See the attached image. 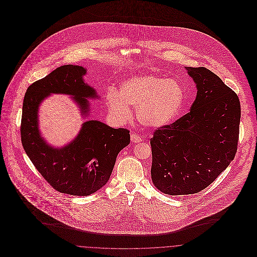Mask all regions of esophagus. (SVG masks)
<instances>
[{
	"label": "esophagus",
	"mask_w": 257,
	"mask_h": 257,
	"mask_svg": "<svg viewBox=\"0 0 257 257\" xmlns=\"http://www.w3.org/2000/svg\"><path fill=\"white\" fill-rule=\"evenodd\" d=\"M131 141H132L133 143H135V144H139V143H142V142H143L142 138H141L140 136L136 135V134H132V136H131Z\"/></svg>",
	"instance_id": "esophagus-1"
}]
</instances>
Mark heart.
<instances>
[{"label":"heart","mask_w":257,"mask_h":257,"mask_svg":"<svg viewBox=\"0 0 257 257\" xmlns=\"http://www.w3.org/2000/svg\"><path fill=\"white\" fill-rule=\"evenodd\" d=\"M108 109L114 119L124 122L132 117L130 107H137L139 120L159 128L176 117L184 103L182 86L173 79L139 75L123 81L119 93L110 88L106 94Z\"/></svg>","instance_id":"obj_1"}]
</instances>
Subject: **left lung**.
Wrapping results in <instances>:
<instances>
[{
	"mask_svg": "<svg viewBox=\"0 0 257 257\" xmlns=\"http://www.w3.org/2000/svg\"><path fill=\"white\" fill-rule=\"evenodd\" d=\"M186 70L197 85L195 102L150 139L152 182L172 196L199 193L213 183L233 160L239 136L237 95L205 67Z\"/></svg>",
	"mask_w": 257,
	"mask_h": 257,
	"instance_id": "obj_1",
	"label": "left lung"
}]
</instances>
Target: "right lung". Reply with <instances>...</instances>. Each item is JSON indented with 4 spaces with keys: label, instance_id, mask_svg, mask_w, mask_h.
<instances>
[{
    "label": "right lung",
    "instance_id": "obj_1",
    "mask_svg": "<svg viewBox=\"0 0 257 257\" xmlns=\"http://www.w3.org/2000/svg\"><path fill=\"white\" fill-rule=\"evenodd\" d=\"M86 69L63 65L36 81L25 95L21 139L26 153L37 171L58 192L89 196L109 181L118 152L130 145V131L112 128L99 120H88L72 143L61 148L50 147L40 137L37 111L41 101L51 93L74 96L87 114L95 90L84 83Z\"/></svg>",
    "mask_w": 257,
    "mask_h": 257
}]
</instances>
